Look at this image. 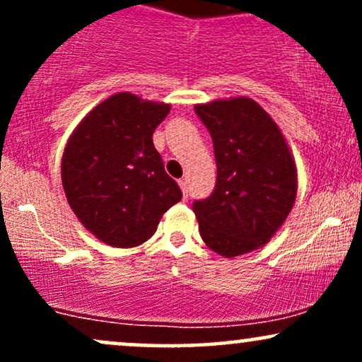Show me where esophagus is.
<instances>
[{
    "mask_svg": "<svg viewBox=\"0 0 362 362\" xmlns=\"http://www.w3.org/2000/svg\"><path fill=\"white\" fill-rule=\"evenodd\" d=\"M178 185H180L182 194H184V199L189 197V190H187V180H184V178H182V180H178Z\"/></svg>",
    "mask_w": 362,
    "mask_h": 362,
    "instance_id": "esophagus-1",
    "label": "esophagus"
}]
</instances>
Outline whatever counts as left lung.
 <instances>
[{
	"instance_id": "1",
	"label": "left lung",
	"mask_w": 362,
	"mask_h": 362,
	"mask_svg": "<svg viewBox=\"0 0 362 362\" xmlns=\"http://www.w3.org/2000/svg\"><path fill=\"white\" fill-rule=\"evenodd\" d=\"M213 138L216 187L192 209L199 233L218 255L238 257L271 242L298 190V172L281 129L255 100L235 97L195 105Z\"/></svg>"
}]
</instances>
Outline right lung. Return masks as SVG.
<instances>
[{"label": "right lung", "mask_w": 362, "mask_h": 362, "mask_svg": "<svg viewBox=\"0 0 362 362\" xmlns=\"http://www.w3.org/2000/svg\"><path fill=\"white\" fill-rule=\"evenodd\" d=\"M168 112V103L120 91L93 107L66 143V199L83 226L110 247L144 243L161 216L180 202V187L153 144Z\"/></svg>", "instance_id": "obj_1"}]
</instances>
